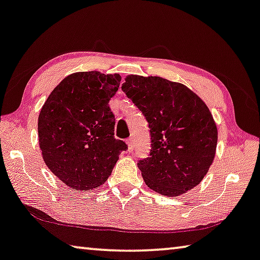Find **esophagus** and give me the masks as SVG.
<instances>
[{"instance_id": "esophagus-1", "label": "esophagus", "mask_w": 260, "mask_h": 260, "mask_svg": "<svg viewBox=\"0 0 260 260\" xmlns=\"http://www.w3.org/2000/svg\"><path fill=\"white\" fill-rule=\"evenodd\" d=\"M125 143H126V145H127V151H133L134 150V139L133 138H127L126 141H125Z\"/></svg>"}]
</instances>
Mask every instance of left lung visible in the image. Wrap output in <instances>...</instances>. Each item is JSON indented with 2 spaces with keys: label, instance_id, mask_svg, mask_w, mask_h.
Here are the masks:
<instances>
[{
  "label": "left lung",
  "instance_id": "1",
  "mask_svg": "<svg viewBox=\"0 0 260 260\" xmlns=\"http://www.w3.org/2000/svg\"><path fill=\"white\" fill-rule=\"evenodd\" d=\"M122 90L149 123L151 150L139 160L144 181L165 197H179L208 173L217 145L209 108L180 82L130 74Z\"/></svg>",
  "mask_w": 260,
  "mask_h": 260
}]
</instances>
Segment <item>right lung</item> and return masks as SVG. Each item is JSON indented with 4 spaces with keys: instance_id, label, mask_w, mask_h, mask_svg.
I'll return each mask as SVG.
<instances>
[{
    "instance_id": "right-lung-1",
    "label": "right lung",
    "mask_w": 260,
    "mask_h": 260,
    "mask_svg": "<svg viewBox=\"0 0 260 260\" xmlns=\"http://www.w3.org/2000/svg\"><path fill=\"white\" fill-rule=\"evenodd\" d=\"M119 82L117 73L77 72L63 79L42 107L38 137L43 159L72 189L103 185L126 150L125 143L114 137L109 108Z\"/></svg>"
}]
</instances>
